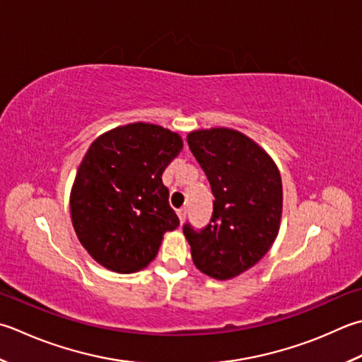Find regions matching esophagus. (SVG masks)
Listing matches in <instances>:
<instances>
[{
	"label": "esophagus",
	"instance_id": "esophagus-1",
	"mask_svg": "<svg viewBox=\"0 0 362 362\" xmlns=\"http://www.w3.org/2000/svg\"><path fill=\"white\" fill-rule=\"evenodd\" d=\"M177 216H179V219H180V224L185 221V218H187V210L185 209H180V210H177Z\"/></svg>",
	"mask_w": 362,
	"mask_h": 362
}]
</instances>
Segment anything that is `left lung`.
Instances as JSON below:
<instances>
[{
  "instance_id": "obj_1",
  "label": "left lung",
  "mask_w": 362,
  "mask_h": 362,
  "mask_svg": "<svg viewBox=\"0 0 362 362\" xmlns=\"http://www.w3.org/2000/svg\"><path fill=\"white\" fill-rule=\"evenodd\" d=\"M187 141L215 196L205 228L183 226L191 257L210 278L232 279L256 265L278 237L279 169L264 148L237 130H196Z\"/></svg>"
}]
</instances>
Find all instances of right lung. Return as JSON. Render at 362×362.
I'll return each instance as SVG.
<instances>
[{
	"instance_id": "1",
	"label": "right lung",
	"mask_w": 362,
	"mask_h": 362,
	"mask_svg": "<svg viewBox=\"0 0 362 362\" xmlns=\"http://www.w3.org/2000/svg\"><path fill=\"white\" fill-rule=\"evenodd\" d=\"M183 147L179 134L134 122L98 136L70 193L76 237L90 257L117 273L143 270L163 235L180 224L161 175Z\"/></svg>"
}]
</instances>
